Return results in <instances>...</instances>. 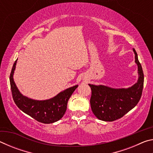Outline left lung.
Masks as SVG:
<instances>
[{"label": "left lung", "mask_w": 153, "mask_h": 153, "mask_svg": "<svg viewBox=\"0 0 153 153\" xmlns=\"http://www.w3.org/2000/svg\"><path fill=\"white\" fill-rule=\"evenodd\" d=\"M135 61L138 67V82L128 89H114L89 84L92 90L90 106L98 120L113 121L120 119L136 107L140 100L144 86V73L136 50Z\"/></svg>", "instance_id": "8db88e82"}]
</instances>
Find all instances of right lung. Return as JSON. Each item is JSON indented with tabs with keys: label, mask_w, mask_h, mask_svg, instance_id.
Here are the masks:
<instances>
[{
	"label": "right lung",
	"mask_w": 153,
	"mask_h": 153,
	"mask_svg": "<svg viewBox=\"0 0 153 153\" xmlns=\"http://www.w3.org/2000/svg\"><path fill=\"white\" fill-rule=\"evenodd\" d=\"M17 61L13 65L10 74L12 97L15 105L23 112L36 121L43 123H51L63 117L67 109V102L77 85L64 90L53 98L46 100H35L23 96L18 90L13 78Z\"/></svg>",
	"instance_id": "add662e5"
}]
</instances>
